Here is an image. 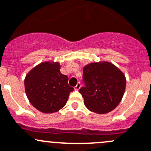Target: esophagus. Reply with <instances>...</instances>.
Returning <instances> with one entry per match:
<instances>
[{
    "label": "esophagus",
    "instance_id": "34e87169",
    "mask_svg": "<svg viewBox=\"0 0 151 151\" xmlns=\"http://www.w3.org/2000/svg\"><path fill=\"white\" fill-rule=\"evenodd\" d=\"M80 87H81V84H80V83H77V84L76 85L75 87H74V90L78 91L79 89L80 88Z\"/></svg>",
    "mask_w": 151,
    "mask_h": 151
}]
</instances>
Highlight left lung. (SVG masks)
<instances>
[{"label": "left lung", "instance_id": "left-lung-1", "mask_svg": "<svg viewBox=\"0 0 151 151\" xmlns=\"http://www.w3.org/2000/svg\"><path fill=\"white\" fill-rule=\"evenodd\" d=\"M85 87L79 92L89 111L104 114L116 108L125 91L126 78L120 69L108 61L90 63L83 68Z\"/></svg>", "mask_w": 151, "mask_h": 151}]
</instances>
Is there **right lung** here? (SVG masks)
Masks as SVG:
<instances>
[{"mask_svg": "<svg viewBox=\"0 0 151 151\" xmlns=\"http://www.w3.org/2000/svg\"><path fill=\"white\" fill-rule=\"evenodd\" d=\"M60 69V63L45 61L26 75V94L30 103L40 112L52 114L60 110L74 90L68 86V77L61 74Z\"/></svg>", "mask_w": 151, "mask_h": 151, "instance_id": "1", "label": "right lung"}]
</instances>
